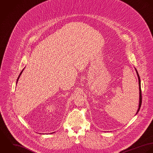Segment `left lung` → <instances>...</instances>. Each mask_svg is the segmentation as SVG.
<instances>
[{"mask_svg":"<svg viewBox=\"0 0 153 153\" xmlns=\"http://www.w3.org/2000/svg\"><path fill=\"white\" fill-rule=\"evenodd\" d=\"M136 69V68H135ZM136 73H137V76H138V85H139V91H140V97H139V105H138V108L137 110V111L136 113V114L138 113L139 110H140V108L141 107V102H142V96H141V81H140V76L138 75V73L136 70Z\"/></svg>","mask_w":153,"mask_h":153,"instance_id":"1","label":"left lung"}]
</instances>
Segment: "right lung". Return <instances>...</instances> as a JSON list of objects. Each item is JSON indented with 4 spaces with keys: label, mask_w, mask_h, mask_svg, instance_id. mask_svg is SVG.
<instances>
[{
    "label": "right lung",
    "mask_w": 153,
    "mask_h": 153,
    "mask_svg": "<svg viewBox=\"0 0 153 153\" xmlns=\"http://www.w3.org/2000/svg\"><path fill=\"white\" fill-rule=\"evenodd\" d=\"M23 70H24V68L22 70V71H21V73H20V74H19V77H18V78H17V82L16 83H17V82H18V80H19V77H20V75H21V74L22 73V72H23Z\"/></svg>",
    "instance_id": "right-lung-1"
}]
</instances>
